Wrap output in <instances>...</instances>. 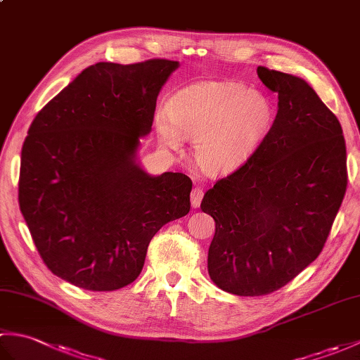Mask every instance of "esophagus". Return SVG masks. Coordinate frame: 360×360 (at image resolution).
<instances>
[{
	"mask_svg": "<svg viewBox=\"0 0 360 360\" xmlns=\"http://www.w3.org/2000/svg\"><path fill=\"white\" fill-rule=\"evenodd\" d=\"M202 196H204V190L200 187H195L192 190V195H190V201H192L193 207H200V204L202 201Z\"/></svg>",
	"mask_w": 360,
	"mask_h": 360,
	"instance_id": "obj_1",
	"label": "esophagus"
}]
</instances>
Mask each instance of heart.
I'll list each match as a JSON object with an SVG mask.
<instances>
[{"label": "heart", "instance_id": "1", "mask_svg": "<svg viewBox=\"0 0 360 360\" xmlns=\"http://www.w3.org/2000/svg\"><path fill=\"white\" fill-rule=\"evenodd\" d=\"M271 120V105L240 83H205L179 91L159 112L156 129L165 147L178 150L181 137L195 142L202 170L231 172L255 151Z\"/></svg>", "mask_w": 360, "mask_h": 360}]
</instances>
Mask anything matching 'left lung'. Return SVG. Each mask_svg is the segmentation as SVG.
<instances>
[{"label": "left lung", "mask_w": 360, "mask_h": 360, "mask_svg": "<svg viewBox=\"0 0 360 360\" xmlns=\"http://www.w3.org/2000/svg\"><path fill=\"white\" fill-rule=\"evenodd\" d=\"M278 111L246 162L217 181L201 209L215 219L210 278L226 292L267 295L320 255L348 186L340 122L307 82L258 66Z\"/></svg>", "instance_id": "8db88e82"}]
</instances>
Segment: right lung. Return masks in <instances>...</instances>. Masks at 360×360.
I'll list each match as a JSON object with an SVG mask.
<instances>
[{
    "label": "right lung",
    "mask_w": 360,
    "mask_h": 360,
    "mask_svg": "<svg viewBox=\"0 0 360 360\" xmlns=\"http://www.w3.org/2000/svg\"><path fill=\"white\" fill-rule=\"evenodd\" d=\"M178 62L96 63L38 111L22 143L18 202L48 269L88 290L133 283L160 227L190 212L184 173L136 164Z\"/></svg>",
    "instance_id": "obj_1"
}]
</instances>
